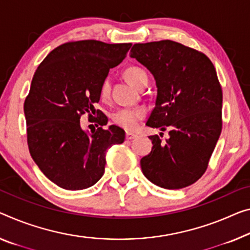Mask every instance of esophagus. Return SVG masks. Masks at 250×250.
Instances as JSON below:
<instances>
[{
  "label": "esophagus",
  "instance_id": "1",
  "mask_svg": "<svg viewBox=\"0 0 250 250\" xmlns=\"http://www.w3.org/2000/svg\"><path fill=\"white\" fill-rule=\"evenodd\" d=\"M136 136V134H134L132 132H126V140H133V138H135Z\"/></svg>",
  "mask_w": 250,
  "mask_h": 250
}]
</instances>
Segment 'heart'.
<instances>
[{"instance_id":"1","label":"heart","mask_w":250,"mask_h":250,"mask_svg":"<svg viewBox=\"0 0 250 250\" xmlns=\"http://www.w3.org/2000/svg\"><path fill=\"white\" fill-rule=\"evenodd\" d=\"M125 77L128 80L129 83H132L133 86L140 87L142 83L147 80V75L143 69L138 67H129L125 70ZM110 90V82L109 78L107 77L103 80L101 85V97L107 98L109 95ZM145 116V110L140 107L136 108H121L117 112H115L113 115V120L117 125L122 126L123 128L126 129H133L136 127L137 123L140 122L142 118Z\"/></svg>"}]
</instances>
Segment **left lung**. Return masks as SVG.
<instances>
[{
	"label": "left lung",
	"instance_id": "left-lung-1",
	"mask_svg": "<svg viewBox=\"0 0 250 250\" xmlns=\"http://www.w3.org/2000/svg\"><path fill=\"white\" fill-rule=\"evenodd\" d=\"M129 55L155 79V107L146 126L168 129L165 142L148 136L153 147L142 157V172L163 189L191 186L206 172L221 133L222 90L216 69L206 55L171 40L136 43Z\"/></svg>",
	"mask_w": 250,
	"mask_h": 250
}]
</instances>
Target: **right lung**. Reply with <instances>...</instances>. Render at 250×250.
<instances>
[{"mask_svg":"<svg viewBox=\"0 0 250 250\" xmlns=\"http://www.w3.org/2000/svg\"><path fill=\"white\" fill-rule=\"evenodd\" d=\"M130 45L68 42L53 49L34 72L24 102L29 151L42 173L64 190L94 186L105 172L107 149L125 140L118 126L89 132L80 117L97 113L94 122L107 124L106 115L94 105L109 69L122 62Z\"/></svg>","mask_w":250,"mask_h":250,"instance_id":"1","label":"right lung"}]
</instances>
